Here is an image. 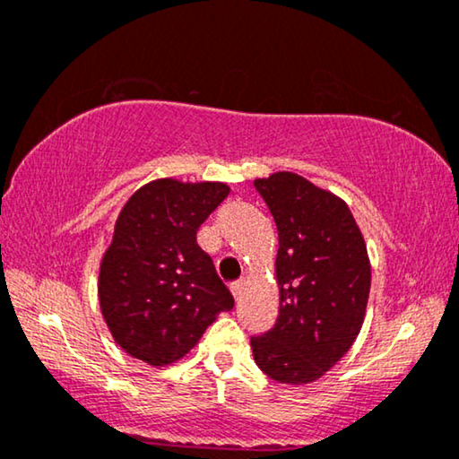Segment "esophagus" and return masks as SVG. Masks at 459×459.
Returning <instances> with one entry per match:
<instances>
[{
	"label": "esophagus",
	"mask_w": 459,
	"mask_h": 459,
	"mask_svg": "<svg viewBox=\"0 0 459 459\" xmlns=\"http://www.w3.org/2000/svg\"><path fill=\"white\" fill-rule=\"evenodd\" d=\"M243 290H245V280H238V282L230 286V292H232V297H235V299L241 297Z\"/></svg>",
	"instance_id": "34e87169"
}]
</instances>
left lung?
Listing matches in <instances>:
<instances>
[{"label":"left lung","mask_w":459,"mask_h":459,"mask_svg":"<svg viewBox=\"0 0 459 459\" xmlns=\"http://www.w3.org/2000/svg\"><path fill=\"white\" fill-rule=\"evenodd\" d=\"M253 186L278 229L276 325L251 338L253 359L270 379L313 383L351 351L365 321L371 262L342 197L280 170Z\"/></svg>","instance_id":"1"}]
</instances>
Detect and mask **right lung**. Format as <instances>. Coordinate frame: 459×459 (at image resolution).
<instances>
[{
  "label": "right lung",
  "instance_id": "obj_1",
  "mask_svg": "<svg viewBox=\"0 0 459 459\" xmlns=\"http://www.w3.org/2000/svg\"><path fill=\"white\" fill-rule=\"evenodd\" d=\"M230 187L173 177L142 186L121 208L102 253L99 303L113 340L150 367L181 360L235 300L197 229Z\"/></svg>",
  "mask_w": 459,
  "mask_h": 459
}]
</instances>
